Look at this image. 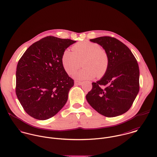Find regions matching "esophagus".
I'll return each mask as SVG.
<instances>
[{"label":"esophagus","instance_id":"1","mask_svg":"<svg viewBox=\"0 0 157 157\" xmlns=\"http://www.w3.org/2000/svg\"><path fill=\"white\" fill-rule=\"evenodd\" d=\"M82 84V82H78V81H75V85H81Z\"/></svg>","mask_w":157,"mask_h":157}]
</instances>
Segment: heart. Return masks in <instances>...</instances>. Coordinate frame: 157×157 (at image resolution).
<instances>
[{"label":"heart","instance_id":"b5f03b06","mask_svg":"<svg viewBox=\"0 0 157 157\" xmlns=\"http://www.w3.org/2000/svg\"><path fill=\"white\" fill-rule=\"evenodd\" d=\"M72 51L65 50L62 57L63 67L68 75L76 72L74 77L77 80H90L95 76L98 78L104 77L110 64L107 51L97 43L90 41L80 42L74 45Z\"/></svg>","mask_w":157,"mask_h":157}]
</instances>
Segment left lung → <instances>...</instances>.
Listing matches in <instances>:
<instances>
[{
    "label": "left lung",
    "mask_w": 157,
    "mask_h": 157,
    "mask_svg": "<svg viewBox=\"0 0 157 157\" xmlns=\"http://www.w3.org/2000/svg\"><path fill=\"white\" fill-rule=\"evenodd\" d=\"M90 41L107 51L110 64L106 75L92 83L86 100L97 112L105 117L120 115L131 108L139 92L137 61L129 48L114 37H100Z\"/></svg>",
    "instance_id": "8db88e82"
}]
</instances>
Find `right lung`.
Segmentation results:
<instances>
[{
  "instance_id": "add662e5",
  "label": "right lung",
  "mask_w": 157,
  "mask_h": 157,
  "mask_svg": "<svg viewBox=\"0 0 157 157\" xmlns=\"http://www.w3.org/2000/svg\"><path fill=\"white\" fill-rule=\"evenodd\" d=\"M76 41L47 36L31 45L19 60L16 93L31 117L45 120L66 104L74 80L62 63L63 52Z\"/></svg>"
}]
</instances>
